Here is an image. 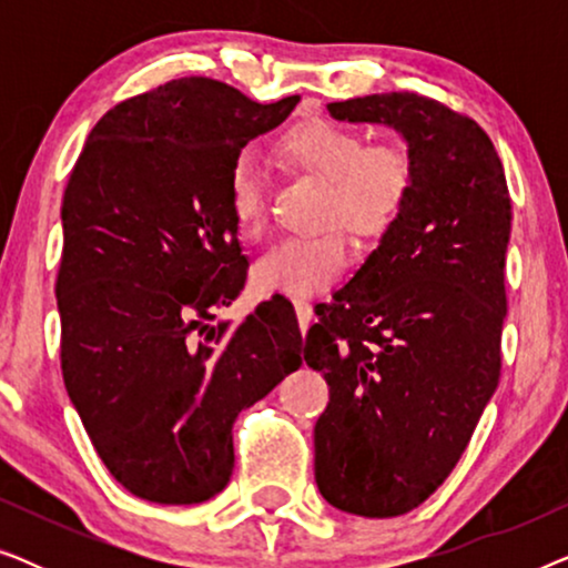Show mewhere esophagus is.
<instances>
[{"instance_id": "esophagus-1", "label": "esophagus", "mask_w": 568, "mask_h": 568, "mask_svg": "<svg viewBox=\"0 0 568 568\" xmlns=\"http://www.w3.org/2000/svg\"><path fill=\"white\" fill-rule=\"evenodd\" d=\"M294 313H297L300 331L307 333L310 323H313V307H310V302H305V300H294Z\"/></svg>"}]
</instances>
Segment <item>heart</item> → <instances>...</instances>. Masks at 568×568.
Instances as JSON below:
<instances>
[{
	"mask_svg": "<svg viewBox=\"0 0 568 568\" xmlns=\"http://www.w3.org/2000/svg\"><path fill=\"white\" fill-rule=\"evenodd\" d=\"M284 158L328 183L323 220L344 222L356 235L390 227L414 189V160L398 144L367 146L359 131L333 121H305L282 139ZM230 212L245 235L266 224V175L251 152L230 168ZM352 261L344 227L276 240L255 261L253 282L263 292L315 297L331 290Z\"/></svg>",
	"mask_w": 568,
	"mask_h": 568,
	"instance_id": "1",
	"label": "heart"
}]
</instances>
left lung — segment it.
I'll use <instances>...</instances> for the list:
<instances>
[{
    "instance_id": "left-lung-1",
    "label": "left lung",
    "mask_w": 568,
    "mask_h": 568,
    "mask_svg": "<svg viewBox=\"0 0 568 568\" xmlns=\"http://www.w3.org/2000/svg\"><path fill=\"white\" fill-rule=\"evenodd\" d=\"M328 113L393 129L414 160L406 206L305 338L331 385L315 424L323 499L398 517L445 484L499 385L507 178L486 131L432 98L385 92Z\"/></svg>"
}]
</instances>
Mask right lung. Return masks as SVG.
<instances>
[{
    "instance_id": "right-lung-1",
    "label": "right lung",
    "mask_w": 568,
    "mask_h": 568,
    "mask_svg": "<svg viewBox=\"0 0 568 568\" xmlns=\"http://www.w3.org/2000/svg\"><path fill=\"white\" fill-rule=\"evenodd\" d=\"M183 77L90 131L61 204V372L100 460L139 499L199 504L235 468L232 424L302 364L286 300L216 321L245 286L230 168L290 119Z\"/></svg>"
}]
</instances>
